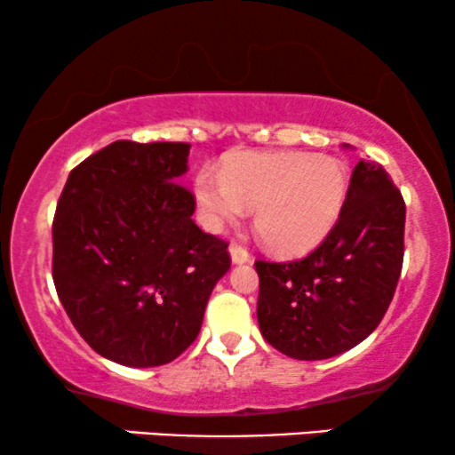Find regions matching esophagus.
I'll return each instance as SVG.
<instances>
[{"mask_svg":"<svg viewBox=\"0 0 455 455\" xmlns=\"http://www.w3.org/2000/svg\"><path fill=\"white\" fill-rule=\"evenodd\" d=\"M228 250H231L233 263H248L250 260V252L243 248L242 243H231V248Z\"/></svg>","mask_w":455,"mask_h":455,"instance_id":"34e87169","label":"esophagus"}]
</instances>
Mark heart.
<instances>
[{"instance_id":"obj_1","label":"heart","mask_w":455,"mask_h":455,"mask_svg":"<svg viewBox=\"0 0 455 455\" xmlns=\"http://www.w3.org/2000/svg\"><path fill=\"white\" fill-rule=\"evenodd\" d=\"M195 196L210 228L242 218L254 207L260 242L280 254H299L316 245L340 216L347 171L338 160L306 151L237 154L222 175L203 169Z\"/></svg>"}]
</instances>
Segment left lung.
Listing matches in <instances>:
<instances>
[{
	"label": "left lung",
	"instance_id": "1",
	"mask_svg": "<svg viewBox=\"0 0 455 455\" xmlns=\"http://www.w3.org/2000/svg\"><path fill=\"white\" fill-rule=\"evenodd\" d=\"M406 205L379 162L359 160L331 231L297 260H257L263 338L293 359H327L365 340L394 299Z\"/></svg>",
	"mask_w": 455,
	"mask_h": 455
}]
</instances>
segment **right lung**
I'll list each match as a JSON object with an SVG mask.
<instances>
[{
	"label": "right lung",
	"mask_w": 455,
	"mask_h": 455,
	"mask_svg": "<svg viewBox=\"0 0 455 455\" xmlns=\"http://www.w3.org/2000/svg\"><path fill=\"white\" fill-rule=\"evenodd\" d=\"M190 143L115 140L68 175L53 218V282L72 325L111 362L151 368L196 340L228 242L192 220Z\"/></svg>",
	"instance_id": "add662e5"
}]
</instances>
